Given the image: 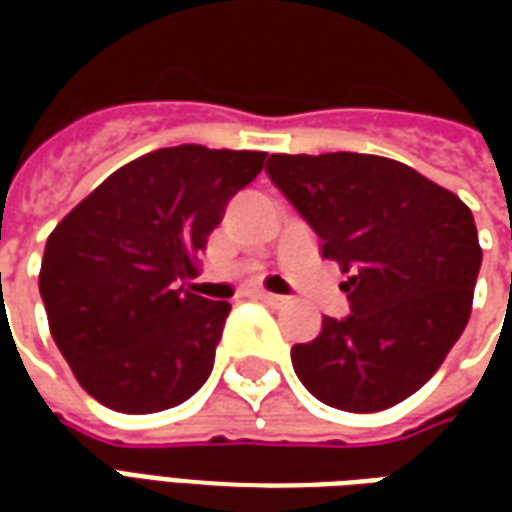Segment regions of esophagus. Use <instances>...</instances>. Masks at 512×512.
Instances as JSON below:
<instances>
[{
	"label": "esophagus",
	"mask_w": 512,
	"mask_h": 512,
	"mask_svg": "<svg viewBox=\"0 0 512 512\" xmlns=\"http://www.w3.org/2000/svg\"><path fill=\"white\" fill-rule=\"evenodd\" d=\"M257 299L263 301V304H268V307H285V304H288V299H285V296H277V293H266V290H263V293H257Z\"/></svg>",
	"instance_id": "obj_1"
}]
</instances>
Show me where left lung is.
I'll return each mask as SVG.
<instances>
[{"mask_svg":"<svg viewBox=\"0 0 512 512\" xmlns=\"http://www.w3.org/2000/svg\"><path fill=\"white\" fill-rule=\"evenodd\" d=\"M268 175L343 271L345 321L293 345L296 376L354 414L397 406L430 381L472 315L483 263L466 202L395 158L367 153L268 158Z\"/></svg>","mask_w":512,"mask_h":512,"instance_id":"obj_1","label":"left lung"}]
</instances>
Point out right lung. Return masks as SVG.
Instances as JSON below:
<instances>
[{
  "mask_svg": "<svg viewBox=\"0 0 512 512\" xmlns=\"http://www.w3.org/2000/svg\"><path fill=\"white\" fill-rule=\"evenodd\" d=\"M263 164V150L161 147L54 227L40 296L60 354L101 406L156 414L208 381L230 304L178 282L197 274V252Z\"/></svg>",
  "mask_w": 512,
  "mask_h": 512,
  "instance_id": "add662e5",
  "label": "right lung"
}]
</instances>
